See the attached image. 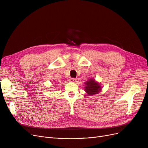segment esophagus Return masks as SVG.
<instances>
[{
	"instance_id": "esophagus-1",
	"label": "esophagus",
	"mask_w": 148,
	"mask_h": 148,
	"mask_svg": "<svg viewBox=\"0 0 148 148\" xmlns=\"http://www.w3.org/2000/svg\"><path fill=\"white\" fill-rule=\"evenodd\" d=\"M69 82H73V83H74V82H76V79H74V78H71V79H70L69 80Z\"/></svg>"
}]
</instances>
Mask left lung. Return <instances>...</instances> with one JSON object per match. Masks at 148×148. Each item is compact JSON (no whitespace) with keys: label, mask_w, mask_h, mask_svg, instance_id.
Listing matches in <instances>:
<instances>
[{"label":"left lung","mask_w":148,"mask_h":148,"mask_svg":"<svg viewBox=\"0 0 148 148\" xmlns=\"http://www.w3.org/2000/svg\"><path fill=\"white\" fill-rule=\"evenodd\" d=\"M84 84V91L89 96L98 94L102 89L101 85L97 82L95 79L92 78L89 79L85 82Z\"/></svg>","instance_id":"1"}]
</instances>
